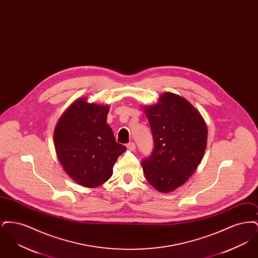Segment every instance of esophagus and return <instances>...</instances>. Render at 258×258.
<instances>
[{
	"mask_svg": "<svg viewBox=\"0 0 258 258\" xmlns=\"http://www.w3.org/2000/svg\"><path fill=\"white\" fill-rule=\"evenodd\" d=\"M126 148H127L128 150H131V151H134V150H135V144L134 142H130V143L126 145Z\"/></svg>",
	"mask_w": 258,
	"mask_h": 258,
	"instance_id": "esophagus-1",
	"label": "esophagus"
}]
</instances>
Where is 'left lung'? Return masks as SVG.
<instances>
[{"mask_svg":"<svg viewBox=\"0 0 258 258\" xmlns=\"http://www.w3.org/2000/svg\"><path fill=\"white\" fill-rule=\"evenodd\" d=\"M143 110L155 141L141 162L144 175L157 190L171 192L197 170L207 146V124L187 99L170 92Z\"/></svg>","mask_w":258,"mask_h":258,"instance_id":"left-lung-1","label":"left lung"}]
</instances>
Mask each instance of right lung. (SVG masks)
I'll list each match as a JSON object with an SVG mask.
<instances>
[{
	"label": "right lung",
	"instance_id": "add662e5",
	"mask_svg": "<svg viewBox=\"0 0 258 258\" xmlns=\"http://www.w3.org/2000/svg\"><path fill=\"white\" fill-rule=\"evenodd\" d=\"M109 108L77 98L62 113L54 130L55 151L63 171L85 187L104 184L116 160L125 152L106 123Z\"/></svg>",
	"mask_w": 258,
	"mask_h": 258
}]
</instances>
